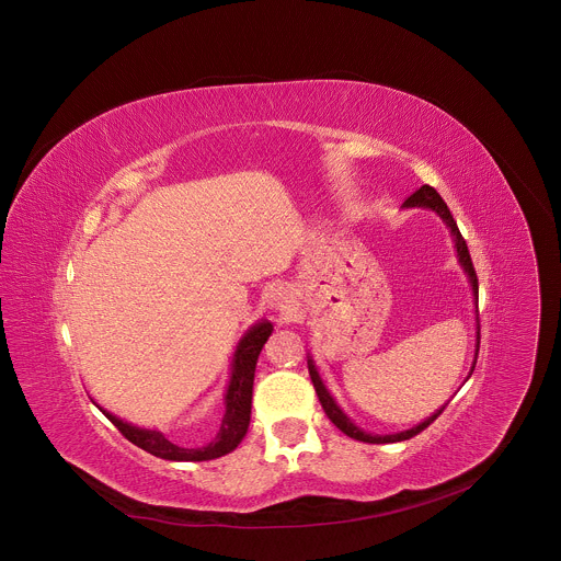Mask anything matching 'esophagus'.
<instances>
[{"mask_svg":"<svg viewBox=\"0 0 561 561\" xmlns=\"http://www.w3.org/2000/svg\"><path fill=\"white\" fill-rule=\"evenodd\" d=\"M268 301H271V308H273V310H277L279 314H288V312H290V308H293V304H295L293 288H290V286L279 284L277 288H273V290H271Z\"/></svg>","mask_w":561,"mask_h":561,"instance_id":"1","label":"esophagus"}]
</instances>
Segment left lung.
Segmentation results:
<instances>
[{"label": "left lung", "instance_id": "left-lung-1", "mask_svg": "<svg viewBox=\"0 0 561 561\" xmlns=\"http://www.w3.org/2000/svg\"><path fill=\"white\" fill-rule=\"evenodd\" d=\"M403 207H423V209H432L434 214L440 216V220L447 225V229H449V233H451V238H454V249H456V255H458V264L462 266V271H465V275H467V279H469V284H471L473 301H476V306H478V277H476V268H473V262H471L467 242H465V238L460 236L458 225H456L451 211L447 209L445 201L438 196V192L434 190V186L423 184L416 194H412V196L403 203ZM476 319H478V317H476ZM478 347H480V323H478V330H476V356H473L471 371H473V367H476ZM308 371H310V379H312L314 392H317V397H319V403H321L325 416H328L345 436H350V438H354V440H360V443L386 445V443L410 440L412 436H416V434H421L423 430H427V427L443 414V410L447 408V403H445L440 410H436V412H434L432 416H427L423 423H419V425H414V427H410V430H405V432H399V434H383V436H381V434H367V432H363L360 427H356V425L352 423V419H347V414L336 405L334 397L328 392V388L323 386V381H321V377H319V369H317L312 356H308ZM471 371H469V377H471Z\"/></svg>", "mask_w": 561, "mask_h": 561}]
</instances>
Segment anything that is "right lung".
<instances>
[{
    "mask_svg": "<svg viewBox=\"0 0 561 561\" xmlns=\"http://www.w3.org/2000/svg\"><path fill=\"white\" fill-rule=\"evenodd\" d=\"M271 332H273V323L262 319V321L253 323L240 339L233 360H231V377H229V386L225 392L222 425H220L216 438L203 447H196V449L178 447L158 430L136 427V425L110 414L107 410H103L99 405L96 408L116 425V430L129 443H134L136 447L145 449L147 454H151L156 458L175 460V462H203V460H214L225 454H231L249 432L255 365H257V356H260L264 343L268 341Z\"/></svg>",
    "mask_w": 561,
    "mask_h": 561,
    "instance_id": "1",
    "label": "right lung"
}]
</instances>
